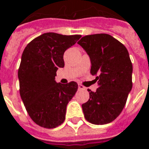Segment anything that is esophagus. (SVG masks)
<instances>
[{
  "instance_id": "esophagus-1",
  "label": "esophagus",
  "mask_w": 149,
  "mask_h": 149,
  "mask_svg": "<svg viewBox=\"0 0 149 149\" xmlns=\"http://www.w3.org/2000/svg\"><path fill=\"white\" fill-rule=\"evenodd\" d=\"M79 89H80V90H84V89H85V88L81 85V84H79Z\"/></svg>"
}]
</instances>
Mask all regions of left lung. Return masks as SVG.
Segmentation results:
<instances>
[{
	"label": "left lung",
	"mask_w": 149,
	"mask_h": 149,
	"mask_svg": "<svg viewBox=\"0 0 149 149\" xmlns=\"http://www.w3.org/2000/svg\"><path fill=\"white\" fill-rule=\"evenodd\" d=\"M89 56L90 73L98 81L96 92L82 105L84 117L94 125L110 123L120 114L132 89L133 66L126 47L109 34L87 35L78 42Z\"/></svg>",
	"instance_id": "left-lung-1"
}]
</instances>
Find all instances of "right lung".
Instances as JSON below:
<instances>
[{
  "instance_id": "1",
  "label": "right lung",
  "mask_w": 149,
  "mask_h": 149,
  "mask_svg": "<svg viewBox=\"0 0 149 149\" xmlns=\"http://www.w3.org/2000/svg\"><path fill=\"white\" fill-rule=\"evenodd\" d=\"M80 35L46 33L27 45L21 56L18 78L19 93L28 113L37 125L56 128L65 119L66 107L78 89L76 82L56 81V71L65 66V52Z\"/></svg>"
}]
</instances>
